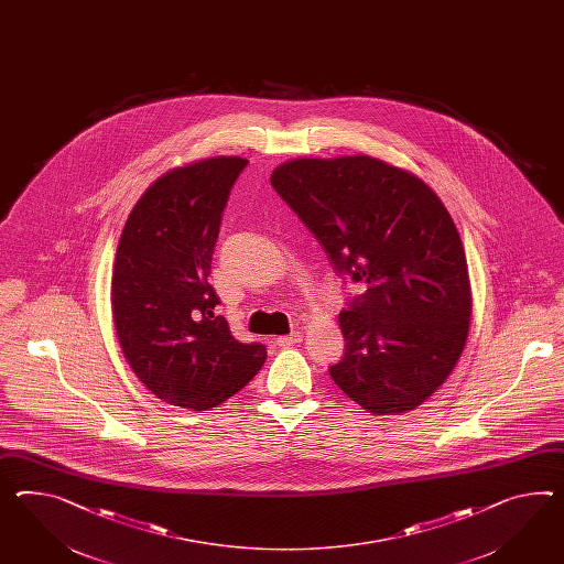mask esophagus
<instances>
[{"label":"esophagus","mask_w":564,"mask_h":564,"mask_svg":"<svg viewBox=\"0 0 564 564\" xmlns=\"http://www.w3.org/2000/svg\"><path fill=\"white\" fill-rule=\"evenodd\" d=\"M301 341H303V335H301V333H290V335H282V337H278V339H275V346H296V344H301Z\"/></svg>","instance_id":"obj_1"}]
</instances>
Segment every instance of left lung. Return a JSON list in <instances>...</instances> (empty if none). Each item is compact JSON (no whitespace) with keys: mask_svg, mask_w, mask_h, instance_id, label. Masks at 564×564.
Here are the masks:
<instances>
[{"mask_svg":"<svg viewBox=\"0 0 564 564\" xmlns=\"http://www.w3.org/2000/svg\"><path fill=\"white\" fill-rule=\"evenodd\" d=\"M337 274L360 282L339 313L335 384L372 415L411 411L463 354L470 280L446 206L417 175L368 155L292 160L270 177Z\"/></svg>","mask_w":564,"mask_h":564,"instance_id":"1","label":"left lung"}]
</instances>
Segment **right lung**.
Instances as JSON below:
<instances>
[{"label": "right lung", "instance_id": "obj_1", "mask_svg": "<svg viewBox=\"0 0 564 564\" xmlns=\"http://www.w3.org/2000/svg\"><path fill=\"white\" fill-rule=\"evenodd\" d=\"M249 163L196 161L155 180L116 249L112 317L132 372L163 403L206 411L260 372L265 346L241 344L208 284L223 210Z\"/></svg>", "mask_w": 564, "mask_h": 564}]
</instances>
